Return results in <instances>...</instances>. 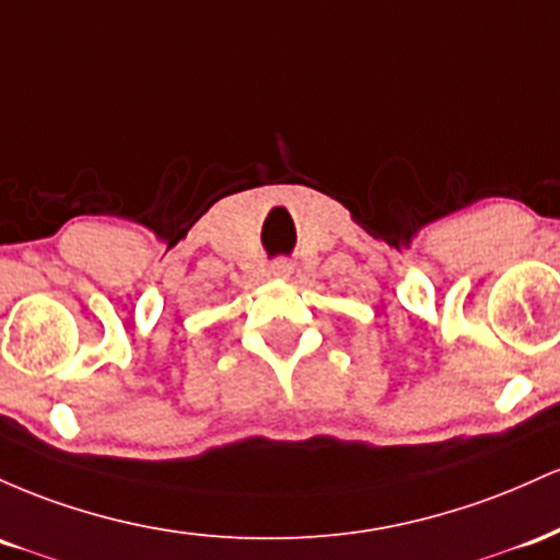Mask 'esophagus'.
<instances>
[{
    "instance_id": "obj_1",
    "label": "esophagus",
    "mask_w": 560,
    "mask_h": 560,
    "mask_svg": "<svg viewBox=\"0 0 560 560\" xmlns=\"http://www.w3.org/2000/svg\"><path fill=\"white\" fill-rule=\"evenodd\" d=\"M269 275H272L275 280H288L293 275V261L288 259H278L269 264Z\"/></svg>"
}]
</instances>
